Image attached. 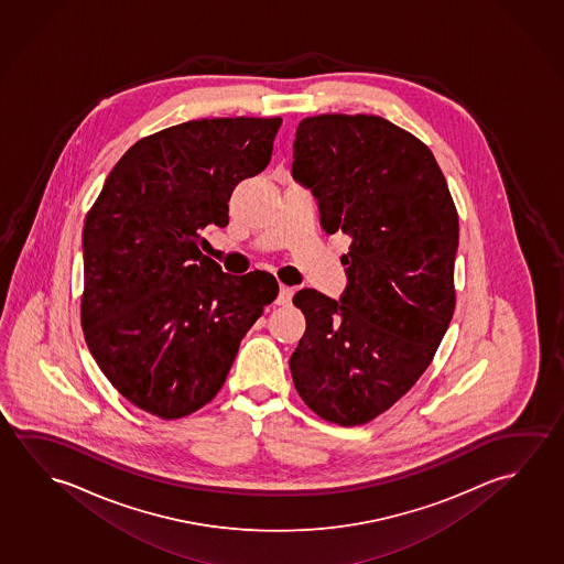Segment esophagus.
Here are the masks:
<instances>
[{
	"mask_svg": "<svg viewBox=\"0 0 564 564\" xmlns=\"http://www.w3.org/2000/svg\"><path fill=\"white\" fill-rule=\"evenodd\" d=\"M292 295H294V290L288 286H280V292H278L276 304L278 305H288L292 302Z\"/></svg>",
	"mask_w": 564,
	"mask_h": 564,
	"instance_id": "34e87169",
	"label": "esophagus"
}]
</instances>
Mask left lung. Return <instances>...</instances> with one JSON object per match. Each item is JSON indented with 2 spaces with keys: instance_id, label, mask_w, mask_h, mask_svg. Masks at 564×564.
<instances>
[{
  "instance_id": "left-lung-1",
  "label": "left lung",
  "mask_w": 564,
  "mask_h": 564,
  "mask_svg": "<svg viewBox=\"0 0 564 564\" xmlns=\"http://www.w3.org/2000/svg\"><path fill=\"white\" fill-rule=\"evenodd\" d=\"M292 174L317 197L323 229L352 239L340 302L294 295L305 315L295 390L322 420L362 425L412 390L453 319L455 202L430 147L380 116L305 117Z\"/></svg>"
}]
</instances>
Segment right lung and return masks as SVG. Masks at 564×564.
Returning <instances> with one entry per match:
<instances>
[{
  "instance_id": "obj_1",
  "label": "right lung",
  "mask_w": 564,
  "mask_h": 564,
  "mask_svg": "<svg viewBox=\"0 0 564 564\" xmlns=\"http://www.w3.org/2000/svg\"><path fill=\"white\" fill-rule=\"evenodd\" d=\"M280 117L194 119L139 139L84 224V339L126 400L180 420L221 390L242 337L278 295L199 251L229 197L267 169Z\"/></svg>"
}]
</instances>
